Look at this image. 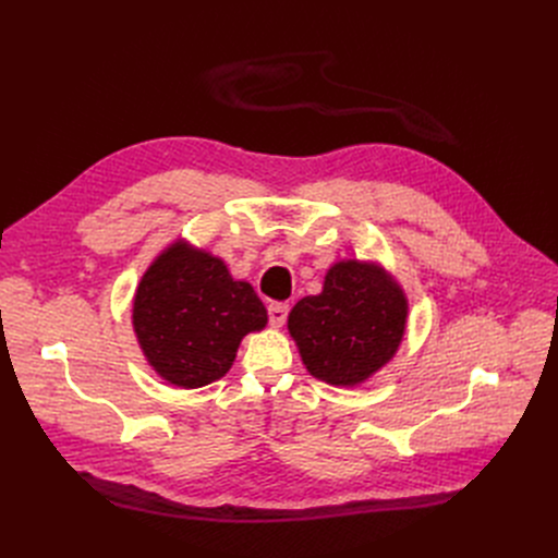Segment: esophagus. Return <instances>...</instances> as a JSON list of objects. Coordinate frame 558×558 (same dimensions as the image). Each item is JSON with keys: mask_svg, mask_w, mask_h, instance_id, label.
Here are the masks:
<instances>
[{"mask_svg": "<svg viewBox=\"0 0 558 558\" xmlns=\"http://www.w3.org/2000/svg\"><path fill=\"white\" fill-rule=\"evenodd\" d=\"M268 315H270V325L275 329H279L286 323V317H288V304H281V302L270 304L268 306Z\"/></svg>", "mask_w": 558, "mask_h": 558, "instance_id": "obj_1", "label": "esophagus"}]
</instances>
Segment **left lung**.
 <instances>
[{
    "instance_id": "left-lung-1",
    "label": "left lung",
    "mask_w": 558,
    "mask_h": 558,
    "mask_svg": "<svg viewBox=\"0 0 558 558\" xmlns=\"http://www.w3.org/2000/svg\"><path fill=\"white\" fill-rule=\"evenodd\" d=\"M409 298L381 263L342 258L325 275L323 293L288 315L302 363L331 386L354 388L388 365L407 333Z\"/></svg>"
}]
</instances>
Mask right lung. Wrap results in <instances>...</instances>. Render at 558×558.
Segmentation results:
<instances>
[{
    "instance_id": "add662e5",
    "label": "right lung",
    "mask_w": 558,
    "mask_h": 558,
    "mask_svg": "<svg viewBox=\"0 0 558 558\" xmlns=\"http://www.w3.org/2000/svg\"><path fill=\"white\" fill-rule=\"evenodd\" d=\"M131 325L154 373L191 390L229 373L241 340L268 325V311L220 256L177 238L141 277Z\"/></svg>"
}]
</instances>
